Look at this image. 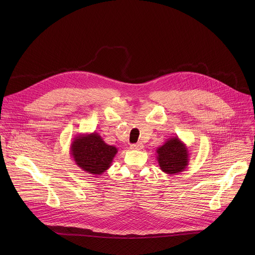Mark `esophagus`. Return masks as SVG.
Returning <instances> with one entry per match:
<instances>
[{
  "label": "esophagus",
  "mask_w": 255,
  "mask_h": 255,
  "mask_svg": "<svg viewBox=\"0 0 255 255\" xmlns=\"http://www.w3.org/2000/svg\"><path fill=\"white\" fill-rule=\"evenodd\" d=\"M130 147H131V149H134V150H140L143 148V144L141 142H138L136 144H132Z\"/></svg>",
  "instance_id": "1"
}]
</instances>
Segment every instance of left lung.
I'll return each instance as SVG.
<instances>
[{
	"label": "left lung",
	"instance_id": "1",
	"mask_svg": "<svg viewBox=\"0 0 255 255\" xmlns=\"http://www.w3.org/2000/svg\"><path fill=\"white\" fill-rule=\"evenodd\" d=\"M156 158L163 172L169 175L179 173L189 165V147L177 136H172L157 147Z\"/></svg>",
	"mask_w": 255,
	"mask_h": 255
}]
</instances>
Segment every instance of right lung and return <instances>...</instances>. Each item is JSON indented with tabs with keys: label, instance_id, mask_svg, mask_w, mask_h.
Returning <instances> with one entry per match:
<instances>
[{
	"label": "right lung",
	"instance_id": "right-lung-1",
	"mask_svg": "<svg viewBox=\"0 0 255 255\" xmlns=\"http://www.w3.org/2000/svg\"><path fill=\"white\" fill-rule=\"evenodd\" d=\"M118 149L107 144L97 132L78 134L70 144V155L88 174L101 175L110 168Z\"/></svg>",
	"mask_w": 255,
	"mask_h": 255
}]
</instances>
